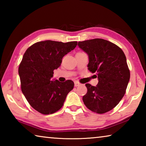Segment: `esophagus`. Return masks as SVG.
Segmentation results:
<instances>
[{
  "mask_svg": "<svg viewBox=\"0 0 146 146\" xmlns=\"http://www.w3.org/2000/svg\"><path fill=\"white\" fill-rule=\"evenodd\" d=\"M80 85V83H79L77 81H75V87H77V86H79Z\"/></svg>",
  "mask_w": 146,
  "mask_h": 146,
  "instance_id": "34e87169",
  "label": "esophagus"
}]
</instances>
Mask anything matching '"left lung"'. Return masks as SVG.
I'll return each instance as SVG.
<instances>
[{
  "mask_svg": "<svg viewBox=\"0 0 146 146\" xmlns=\"http://www.w3.org/2000/svg\"><path fill=\"white\" fill-rule=\"evenodd\" d=\"M78 46L88 54V70L96 73L97 86L86 84L83 96L85 106L103 114L113 110L123 98L130 78V71L123 51L116 44L102 38L79 42Z\"/></svg>",
  "mask_w": 146,
  "mask_h": 146,
  "instance_id": "8db88e82",
  "label": "left lung"
}]
</instances>
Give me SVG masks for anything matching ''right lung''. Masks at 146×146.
I'll list each match as a JSON object with an SVG mask.
<instances>
[{"instance_id":"right-lung-1","label":"right lung","mask_w":146,"mask_h":146,"mask_svg":"<svg viewBox=\"0 0 146 146\" xmlns=\"http://www.w3.org/2000/svg\"><path fill=\"white\" fill-rule=\"evenodd\" d=\"M77 42L45 40L27 49L19 67L22 92L32 108L44 115L52 114L62 107L74 82L52 80L54 70L64 56L73 50Z\"/></svg>"}]
</instances>
